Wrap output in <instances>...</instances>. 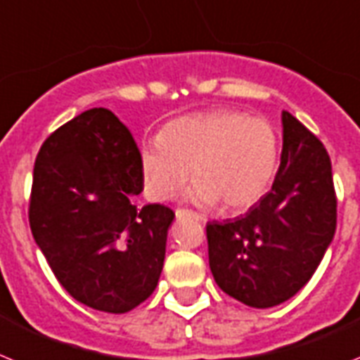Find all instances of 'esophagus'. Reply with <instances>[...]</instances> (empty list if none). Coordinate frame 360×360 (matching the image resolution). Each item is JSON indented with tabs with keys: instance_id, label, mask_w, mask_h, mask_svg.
Listing matches in <instances>:
<instances>
[{
	"instance_id": "1",
	"label": "esophagus",
	"mask_w": 360,
	"mask_h": 360,
	"mask_svg": "<svg viewBox=\"0 0 360 360\" xmlns=\"http://www.w3.org/2000/svg\"><path fill=\"white\" fill-rule=\"evenodd\" d=\"M176 217L179 219V221H183V219H193V221H199V223H205L206 221L202 215L195 214V212H192V210H183V208L176 210Z\"/></svg>"
}]
</instances>
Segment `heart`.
<instances>
[{
  "label": "heart",
  "mask_w": 360,
  "mask_h": 360,
  "mask_svg": "<svg viewBox=\"0 0 360 360\" xmlns=\"http://www.w3.org/2000/svg\"><path fill=\"white\" fill-rule=\"evenodd\" d=\"M279 158L274 124L230 108L168 121L137 152L143 192L150 201L176 198L192 168L195 181L186 199L201 206L223 202L226 212L246 210L268 192Z\"/></svg>",
  "instance_id": "b5f03b06"
}]
</instances>
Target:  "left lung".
Instances as JSON below:
<instances>
[{
  "mask_svg": "<svg viewBox=\"0 0 360 360\" xmlns=\"http://www.w3.org/2000/svg\"><path fill=\"white\" fill-rule=\"evenodd\" d=\"M335 226L330 155L284 110L281 165L270 192L245 215L206 224L212 275L243 304L277 306L311 279Z\"/></svg>",
  "mask_w": 360,
  "mask_h": 360,
  "instance_id": "left-lung-1",
  "label": "left lung"
}]
</instances>
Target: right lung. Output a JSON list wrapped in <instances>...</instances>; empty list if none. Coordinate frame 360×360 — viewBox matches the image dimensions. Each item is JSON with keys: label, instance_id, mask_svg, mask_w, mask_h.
Returning <instances> with one entry per match:
<instances>
[{"label": "right lung", "instance_id": "1", "mask_svg": "<svg viewBox=\"0 0 360 360\" xmlns=\"http://www.w3.org/2000/svg\"><path fill=\"white\" fill-rule=\"evenodd\" d=\"M136 141L106 108L46 137L34 165L29 221L56 279L81 304L127 314L158 286L176 214L141 193Z\"/></svg>", "mask_w": 360, "mask_h": 360}]
</instances>
